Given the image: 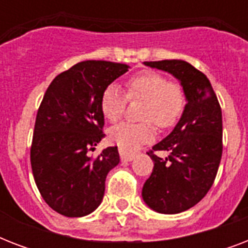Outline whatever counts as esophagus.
<instances>
[{"label": "esophagus", "instance_id": "1", "mask_svg": "<svg viewBox=\"0 0 248 248\" xmlns=\"http://www.w3.org/2000/svg\"><path fill=\"white\" fill-rule=\"evenodd\" d=\"M118 152H120L121 159L122 161H132V159L135 158V153H132V152H128L126 149H122V148H120Z\"/></svg>", "mask_w": 248, "mask_h": 248}]
</instances>
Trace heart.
<instances>
[{
  "label": "heart",
  "mask_w": 248,
  "mask_h": 248,
  "mask_svg": "<svg viewBox=\"0 0 248 248\" xmlns=\"http://www.w3.org/2000/svg\"><path fill=\"white\" fill-rule=\"evenodd\" d=\"M127 99L143 100L140 124H120L109 131L112 143L128 152L138 151L155 136V124L161 128L172 127L184 113L186 96L180 83L169 81L158 72H143L126 82V93L116 85L108 86L101 95V113L109 122L124 116Z\"/></svg>",
  "instance_id": "1"
}]
</instances>
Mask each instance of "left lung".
<instances>
[{
	"label": "left lung",
	"mask_w": 248,
	"mask_h": 248,
	"mask_svg": "<svg viewBox=\"0 0 248 248\" xmlns=\"http://www.w3.org/2000/svg\"><path fill=\"white\" fill-rule=\"evenodd\" d=\"M169 72L180 81L186 105L169 136L155 144L148 155L155 167L144 183V202L159 214L186 211L203 198L215 181L223 155V117L208 78L184 60L145 62ZM167 150L163 160L155 155Z\"/></svg>",
	"instance_id": "obj_1"
}]
</instances>
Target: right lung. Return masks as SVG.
Listing matches in <instances>:
<instances>
[{"instance_id": "add662e5", "label": "right lung", "mask_w": 248, "mask_h": 248, "mask_svg": "<svg viewBox=\"0 0 248 248\" xmlns=\"http://www.w3.org/2000/svg\"><path fill=\"white\" fill-rule=\"evenodd\" d=\"M128 65L86 60L54 78L37 112L31 165L41 196L67 217L91 214L100 204L105 179L120 163L117 147L90 155L105 136L101 95Z\"/></svg>"}]
</instances>
